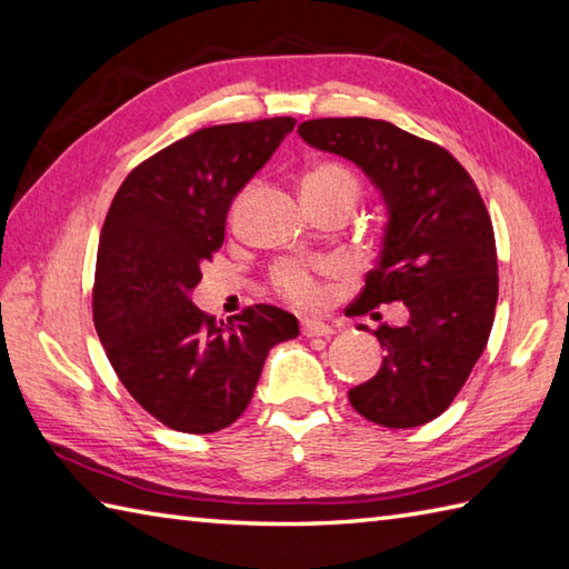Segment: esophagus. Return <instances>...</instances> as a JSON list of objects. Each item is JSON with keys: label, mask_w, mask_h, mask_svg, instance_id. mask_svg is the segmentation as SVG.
I'll return each mask as SVG.
<instances>
[{"label": "esophagus", "mask_w": 569, "mask_h": 569, "mask_svg": "<svg viewBox=\"0 0 569 569\" xmlns=\"http://www.w3.org/2000/svg\"><path fill=\"white\" fill-rule=\"evenodd\" d=\"M301 333H305L307 338H313V336H331L333 333V326L323 321V319H305L301 321Z\"/></svg>", "instance_id": "esophagus-1"}]
</instances>
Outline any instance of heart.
I'll use <instances>...</instances> for the list:
<instances>
[{"label":"heart","instance_id":"heart-1","mask_svg":"<svg viewBox=\"0 0 569 569\" xmlns=\"http://www.w3.org/2000/svg\"><path fill=\"white\" fill-rule=\"evenodd\" d=\"M358 194V182L352 174L333 166V162H323V166L311 168L305 180H301V199H326V197H352ZM274 289L289 301H297V305H311L319 295V287L313 282V272L309 264L289 260L282 262L280 268L272 272Z\"/></svg>","mask_w":569,"mask_h":569}]
</instances>
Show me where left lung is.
Wrapping results in <instances>:
<instances>
[{
    "instance_id": "left-lung-1",
    "label": "left lung",
    "mask_w": 569,
    "mask_h": 569,
    "mask_svg": "<svg viewBox=\"0 0 569 569\" xmlns=\"http://www.w3.org/2000/svg\"><path fill=\"white\" fill-rule=\"evenodd\" d=\"M297 131L307 146L350 160L382 199L380 260L358 313L391 301L409 311L401 326L375 331L382 368L348 391L352 409L387 428L433 421L470 377L495 323L497 246L485 201L446 148L389 121L313 119Z\"/></svg>"
}]
</instances>
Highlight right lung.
I'll return each mask as SVG.
<instances>
[{
    "label": "right lung",
    "instance_id": "obj_1",
    "mask_svg": "<svg viewBox=\"0 0 569 569\" xmlns=\"http://www.w3.org/2000/svg\"><path fill=\"white\" fill-rule=\"evenodd\" d=\"M295 123L277 117L201 129L138 166L109 207L94 274L97 333L129 395L174 431L231 426L268 352L299 336L284 309L256 305L217 323L192 301L236 194Z\"/></svg>",
    "mask_w": 569,
    "mask_h": 569
}]
</instances>
